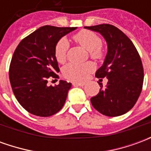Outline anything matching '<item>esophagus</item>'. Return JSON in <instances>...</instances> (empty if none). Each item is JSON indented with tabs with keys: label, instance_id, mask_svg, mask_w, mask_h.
Returning <instances> with one entry per match:
<instances>
[{
	"label": "esophagus",
	"instance_id": "34e87169",
	"mask_svg": "<svg viewBox=\"0 0 151 151\" xmlns=\"http://www.w3.org/2000/svg\"><path fill=\"white\" fill-rule=\"evenodd\" d=\"M73 85L74 86H83L85 85L84 83H80V82H73Z\"/></svg>",
	"mask_w": 151,
	"mask_h": 151
}]
</instances>
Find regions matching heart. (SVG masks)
<instances>
[{"label": "heart", "instance_id": "1", "mask_svg": "<svg viewBox=\"0 0 151 151\" xmlns=\"http://www.w3.org/2000/svg\"><path fill=\"white\" fill-rule=\"evenodd\" d=\"M84 48L90 52V56L93 59L100 60L104 58V52L100 47L102 41L97 35L87 30H82L73 36ZM69 47V40L63 37L60 39L55 46V56L57 61L64 62L66 59L67 52ZM95 65L91 62L83 64L69 63L63 68V74L66 78L75 82H83L88 78L89 74L94 71Z\"/></svg>", "mask_w": 151, "mask_h": 151}]
</instances>
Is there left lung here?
I'll return each instance as SVG.
<instances>
[{
  "label": "left lung",
  "mask_w": 151,
  "mask_h": 151,
  "mask_svg": "<svg viewBox=\"0 0 151 151\" xmlns=\"http://www.w3.org/2000/svg\"><path fill=\"white\" fill-rule=\"evenodd\" d=\"M84 28L104 38L108 52L103 65L95 73L98 78H108L100 85L92 106L107 116H118L132 109L139 98L144 79L142 63L136 47L126 35L112 25L101 24Z\"/></svg>",
  "instance_id": "left-lung-1"
}]
</instances>
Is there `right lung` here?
<instances>
[{
	"label": "right lung",
	"mask_w": 151,
	"mask_h": 151,
	"mask_svg": "<svg viewBox=\"0 0 151 151\" xmlns=\"http://www.w3.org/2000/svg\"><path fill=\"white\" fill-rule=\"evenodd\" d=\"M76 29L43 26L23 39L15 49L9 81L17 100L28 112L47 117L63 108L72 84L60 80L53 86H47V82L49 78H58L56 43Z\"/></svg>",
	"instance_id": "right-lung-1"
}]
</instances>
